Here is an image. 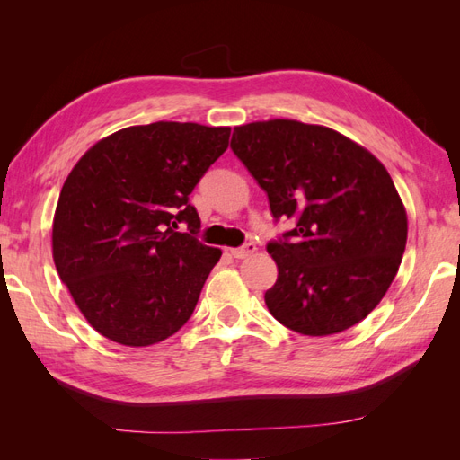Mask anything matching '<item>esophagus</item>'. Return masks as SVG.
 <instances>
[{
    "label": "esophagus",
    "mask_w": 460,
    "mask_h": 460,
    "mask_svg": "<svg viewBox=\"0 0 460 460\" xmlns=\"http://www.w3.org/2000/svg\"><path fill=\"white\" fill-rule=\"evenodd\" d=\"M255 252H257V245L255 243H245L242 247L230 249V253H232L234 259H247V257H252Z\"/></svg>",
    "instance_id": "34e87169"
}]
</instances>
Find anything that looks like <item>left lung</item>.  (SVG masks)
<instances>
[{
  "instance_id": "left-lung-1",
  "label": "left lung",
  "mask_w": 460,
  "mask_h": 460,
  "mask_svg": "<svg viewBox=\"0 0 460 460\" xmlns=\"http://www.w3.org/2000/svg\"><path fill=\"white\" fill-rule=\"evenodd\" d=\"M230 147L296 226L267 243L278 278L264 303L303 336L355 326L382 301L407 245V213L385 166L340 132L274 119L235 127Z\"/></svg>"
}]
</instances>
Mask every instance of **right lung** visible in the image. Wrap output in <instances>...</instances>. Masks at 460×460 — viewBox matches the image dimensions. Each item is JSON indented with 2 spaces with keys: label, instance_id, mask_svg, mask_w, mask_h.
Wrapping results in <instances>:
<instances>
[{
  "label": "right lung",
  "instance_id": "right-lung-1",
  "mask_svg": "<svg viewBox=\"0 0 460 460\" xmlns=\"http://www.w3.org/2000/svg\"><path fill=\"white\" fill-rule=\"evenodd\" d=\"M228 140V127L196 122L130 127L97 142L66 176L53 261L107 340L146 347L190 320L222 255L198 240L201 220L190 193Z\"/></svg>",
  "mask_w": 460,
  "mask_h": 460
}]
</instances>
